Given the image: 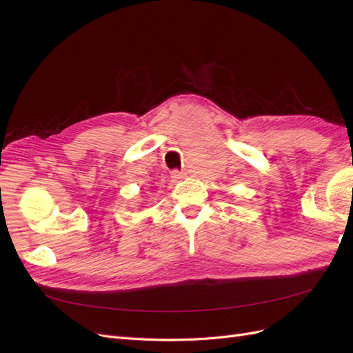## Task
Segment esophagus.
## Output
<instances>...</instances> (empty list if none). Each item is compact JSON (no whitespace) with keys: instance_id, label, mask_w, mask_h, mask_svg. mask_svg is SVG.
<instances>
[{"instance_id":"obj_1","label":"esophagus","mask_w":353,"mask_h":353,"mask_svg":"<svg viewBox=\"0 0 353 353\" xmlns=\"http://www.w3.org/2000/svg\"><path fill=\"white\" fill-rule=\"evenodd\" d=\"M170 178H172V181H179L181 178H184V175L181 174V172H178V170H174V172L170 174Z\"/></svg>"}]
</instances>
